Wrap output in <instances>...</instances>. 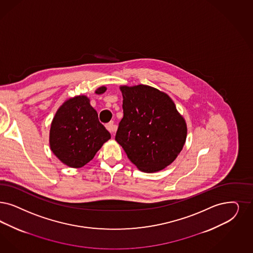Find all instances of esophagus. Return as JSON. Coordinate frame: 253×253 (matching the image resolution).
I'll list each match as a JSON object with an SVG mask.
<instances>
[{
    "label": "esophagus",
    "instance_id": "34e87169",
    "mask_svg": "<svg viewBox=\"0 0 253 253\" xmlns=\"http://www.w3.org/2000/svg\"><path fill=\"white\" fill-rule=\"evenodd\" d=\"M106 128L110 131L111 133H114V132L116 131V129H117V126H116V125H115L114 123L110 122L109 124L106 125Z\"/></svg>",
    "mask_w": 253,
    "mask_h": 253
}]
</instances>
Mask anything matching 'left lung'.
I'll return each instance as SVG.
<instances>
[{
    "instance_id": "1",
    "label": "left lung",
    "mask_w": 253,
    "mask_h": 253,
    "mask_svg": "<svg viewBox=\"0 0 253 253\" xmlns=\"http://www.w3.org/2000/svg\"><path fill=\"white\" fill-rule=\"evenodd\" d=\"M123 116L115 135L131 162L144 172L167 167L183 149L187 125L168 94L147 85L121 86Z\"/></svg>"
}]
</instances>
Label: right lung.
I'll return each instance as SVG.
<instances>
[{
	"label": "right lung",
	"instance_id": "add662e5",
	"mask_svg": "<svg viewBox=\"0 0 253 253\" xmlns=\"http://www.w3.org/2000/svg\"><path fill=\"white\" fill-rule=\"evenodd\" d=\"M106 87L95 93L103 94ZM110 132L99 122L96 111L84 95L76 96L63 104L51 123L49 144L53 154L72 168L84 167L91 161Z\"/></svg>",
	"mask_w": 253,
	"mask_h": 253
}]
</instances>
